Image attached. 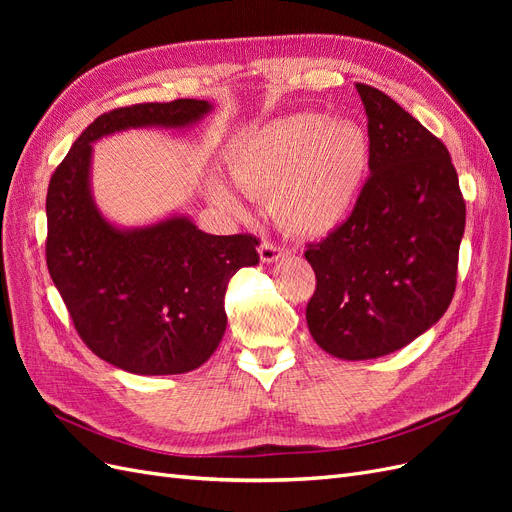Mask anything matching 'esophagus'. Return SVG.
<instances>
[{
  "label": "esophagus",
  "mask_w": 512,
  "mask_h": 512,
  "mask_svg": "<svg viewBox=\"0 0 512 512\" xmlns=\"http://www.w3.org/2000/svg\"><path fill=\"white\" fill-rule=\"evenodd\" d=\"M258 254H260L262 262H273L286 254V247H282L280 243H273V241H262L258 247Z\"/></svg>",
  "instance_id": "esophagus-1"
}]
</instances>
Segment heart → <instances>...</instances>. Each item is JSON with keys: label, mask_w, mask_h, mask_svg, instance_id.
<instances>
[{"label": "heart", "mask_w": 512, "mask_h": 512, "mask_svg": "<svg viewBox=\"0 0 512 512\" xmlns=\"http://www.w3.org/2000/svg\"><path fill=\"white\" fill-rule=\"evenodd\" d=\"M367 166L369 143L361 126L312 113L271 121L243 138L228 162L237 188L271 194L275 220L305 237L327 235L348 218ZM213 196L237 207L222 185Z\"/></svg>", "instance_id": "heart-1"}]
</instances>
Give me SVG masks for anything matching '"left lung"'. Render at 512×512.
<instances>
[{"label":"left lung","mask_w":512,"mask_h":512,"mask_svg":"<svg viewBox=\"0 0 512 512\" xmlns=\"http://www.w3.org/2000/svg\"><path fill=\"white\" fill-rule=\"evenodd\" d=\"M354 87L369 177L346 222L307 243L316 290L305 318L322 350L365 361L408 346L451 305L466 200L440 138L384 91Z\"/></svg>","instance_id":"left-lung-1"}]
</instances>
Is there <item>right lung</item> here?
<instances>
[{"label": "right lung", "instance_id": "1", "mask_svg": "<svg viewBox=\"0 0 512 512\" xmlns=\"http://www.w3.org/2000/svg\"><path fill=\"white\" fill-rule=\"evenodd\" d=\"M205 100L113 108L76 138L46 192V267L76 333L102 361L141 376L203 365L226 331L230 277L258 265V237L207 235L188 218L119 230L89 194L91 143L128 128H181Z\"/></svg>", "mask_w": 512, "mask_h": 512}]
</instances>
